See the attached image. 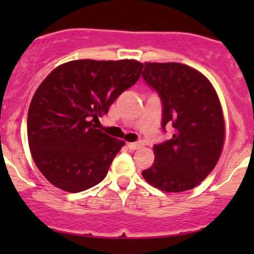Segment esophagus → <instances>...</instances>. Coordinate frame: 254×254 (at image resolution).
Returning a JSON list of instances; mask_svg holds the SVG:
<instances>
[{
    "label": "esophagus",
    "instance_id": "1",
    "mask_svg": "<svg viewBox=\"0 0 254 254\" xmlns=\"http://www.w3.org/2000/svg\"><path fill=\"white\" fill-rule=\"evenodd\" d=\"M143 146V142L142 141H137V142H129L127 143V147L130 148V150L135 151V150H139V148H141Z\"/></svg>",
    "mask_w": 254,
    "mask_h": 254
}]
</instances>
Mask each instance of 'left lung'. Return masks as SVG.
<instances>
[{
  "mask_svg": "<svg viewBox=\"0 0 254 254\" xmlns=\"http://www.w3.org/2000/svg\"><path fill=\"white\" fill-rule=\"evenodd\" d=\"M142 78L162 103V131L173 127L170 140L153 145L155 162L142 177L168 193L193 189L214 170L224 146L216 92L199 71L178 63H146Z\"/></svg>",
  "mask_w": 254,
  "mask_h": 254,
  "instance_id": "left-lung-1",
  "label": "left lung"
}]
</instances>
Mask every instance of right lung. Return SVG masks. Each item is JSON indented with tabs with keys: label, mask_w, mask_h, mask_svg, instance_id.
I'll return each instance as SVG.
<instances>
[{
	"label": "right lung",
	"mask_w": 254,
	"mask_h": 254,
	"mask_svg": "<svg viewBox=\"0 0 254 254\" xmlns=\"http://www.w3.org/2000/svg\"><path fill=\"white\" fill-rule=\"evenodd\" d=\"M142 67L135 60H75L40 83L28 111V142L35 165L51 184L78 193L106 178L124 141L96 124L136 83Z\"/></svg>",
	"instance_id": "1"
}]
</instances>
